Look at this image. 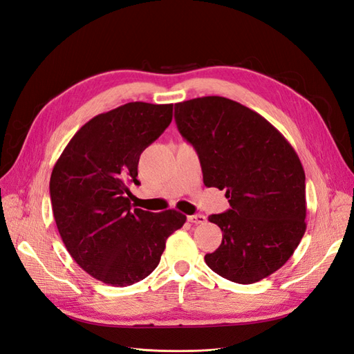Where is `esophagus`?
Wrapping results in <instances>:
<instances>
[{"instance_id":"1","label":"esophagus","mask_w":354,"mask_h":354,"mask_svg":"<svg viewBox=\"0 0 354 354\" xmlns=\"http://www.w3.org/2000/svg\"><path fill=\"white\" fill-rule=\"evenodd\" d=\"M187 220L192 223V224H203L207 221V217L203 216V214H195V216H189Z\"/></svg>"}]
</instances>
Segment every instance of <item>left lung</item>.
I'll list each match as a JSON object with an SVG mask.
<instances>
[{
    "label": "left lung",
    "mask_w": 354,
    "mask_h": 354,
    "mask_svg": "<svg viewBox=\"0 0 354 354\" xmlns=\"http://www.w3.org/2000/svg\"><path fill=\"white\" fill-rule=\"evenodd\" d=\"M174 120L203 185L226 190L230 203L208 217L223 232L205 255L209 269L242 285L281 269L306 232V174L292 146L261 115L220 95L176 103Z\"/></svg>",
    "instance_id": "left-lung-1"
}]
</instances>
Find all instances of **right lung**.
Segmentation results:
<instances>
[{
    "label": "right lung",
    "instance_id": "right-lung-1",
    "mask_svg": "<svg viewBox=\"0 0 354 354\" xmlns=\"http://www.w3.org/2000/svg\"><path fill=\"white\" fill-rule=\"evenodd\" d=\"M173 120V104L131 102L94 116L77 131L53 168L50 198L72 259L94 279L128 286L159 264L165 242L186 223L176 209L131 207L145 149Z\"/></svg>",
    "mask_w": 354,
    "mask_h": 354
}]
</instances>
